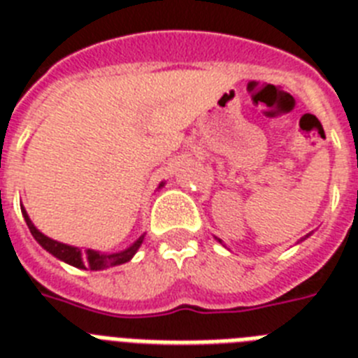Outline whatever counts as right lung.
<instances>
[{
    "instance_id": "1",
    "label": "right lung",
    "mask_w": 358,
    "mask_h": 358,
    "mask_svg": "<svg viewBox=\"0 0 358 358\" xmlns=\"http://www.w3.org/2000/svg\"><path fill=\"white\" fill-rule=\"evenodd\" d=\"M22 212H23V217H25L27 221V227H29L31 234L34 236V239H36L38 243H40L47 252H51L52 256H56L58 259H62V262H66V264L78 268L100 271V268H109V267H115V265L126 264V262H129V259L133 258V254L137 252L138 247H141V243H143V239H144V236H141V238H138L137 241L129 247V249L122 250V252H115V254H102V252H96V250L93 249L80 250L78 247H71V245L60 243V241H55V239L43 236L36 227L32 225V221L29 220L27 212L25 210Z\"/></svg>"
}]
</instances>
